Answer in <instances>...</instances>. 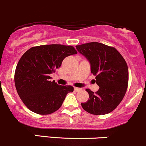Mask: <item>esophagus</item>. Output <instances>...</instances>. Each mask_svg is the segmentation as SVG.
<instances>
[{"label": "esophagus", "mask_w": 146, "mask_h": 146, "mask_svg": "<svg viewBox=\"0 0 146 146\" xmlns=\"http://www.w3.org/2000/svg\"><path fill=\"white\" fill-rule=\"evenodd\" d=\"M74 90L75 92H79V91H81V88H79L75 87L74 88Z\"/></svg>", "instance_id": "esophagus-1"}]
</instances>
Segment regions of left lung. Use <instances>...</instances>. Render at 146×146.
<instances>
[{
	"instance_id": "8db88e82",
	"label": "left lung",
	"mask_w": 146,
	"mask_h": 146,
	"mask_svg": "<svg viewBox=\"0 0 146 146\" xmlns=\"http://www.w3.org/2000/svg\"><path fill=\"white\" fill-rule=\"evenodd\" d=\"M78 51L90 63L100 88L94 92L86 89L89 99L83 109L93 115L109 113L121 102L127 90L129 72L127 62L115 48L92 42L76 45Z\"/></svg>"
}]
</instances>
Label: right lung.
I'll use <instances>...</instances> for the list:
<instances>
[{"mask_svg":"<svg viewBox=\"0 0 146 146\" xmlns=\"http://www.w3.org/2000/svg\"><path fill=\"white\" fill-rule=\"evenodd\" d=\"M76 54L72 46L47 44L31 47L23 54L15 70V84L28 109L40 115L51 114L60 109L74 88L58 85L50 81L49 75L61 66L65 58Z\"/></svg>","mask_w":146,"mask_h":146,"instance_id":"1","label":"right lung"}]
</instances>
